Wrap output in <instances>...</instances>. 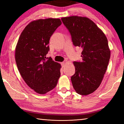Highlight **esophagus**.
<instances>
[{
    "label": "esophagus",
    "mask_w": 124,
    "mask_h": 124,
    "mask_svg": "<svg viewBox=\"0 0 124 124\" xmlns=\"http://www.w3.org/2000/svg\"><path fill=\"white\" fill-rule=\"evenodd\" d=\"M61 65H62V67L63 68L65 67V63L64 62H62L61 63Z\"/></svg>",
    "instance_id": "34e87169"
}]
</instances>
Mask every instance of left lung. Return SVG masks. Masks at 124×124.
Returning a JSON list of instances; mask_svg holds the SVG:
<instances>
[{"label": "left lung", "instance_id": "1", "mask_svg": "<svg viewBox=\"0 0 124 124\" xmlns=\"http://www.w3.org/2000/svg\"><path fill=\"white\" fill-rule=\"evenodd\" d=\"M71 34L73 44L83 48L81 62H73L75 73L71 80L76 92L87 95L100 86L106 72L110 50L106 35L93 21L86 17H62Z\"/></svg>", "mask_w": 124, "mask_h": 124}]
</instances>
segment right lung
<instances>
[{
	"instance_id": "add662e5",
	"label": "right lung",
	"mask_w": 124,
	"mask_h": 124,
	"mask_svg": "<svg viewBox=\"0 0 124 124\" xmlns=\"http://www.w3.org/2000/svg\"><path fill=\"white\" fill-rule=\"evenodd\" d=\"M62 24L59 18L33 21L21 34L15 48V61L29 87L44 94L54 88L60 77L61 64L46 57L50 38Z\"/></svg>"
}]
</instances>
